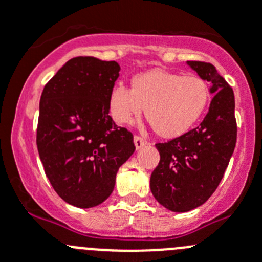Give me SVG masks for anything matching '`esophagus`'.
<instances>
[{
  "mask_svg": "<svg viewBox=\"0 0 262 262\" xmlns=\"http://www.w3.org/2000/svg\"><path fill=\"white\" fill-rule=\"evenodd\" d=\"M146 143H147V140H145L143 137L134 136V145H136L137 148L142 147V146H145Z\"/></svg>",
  "mask_w": 262,
  "mask_h": 262,
  "instance_id": "obj_1",
  "label": "esophagus"
}]
</instances>
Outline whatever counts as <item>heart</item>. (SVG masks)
Segmentation results:
<instances>
[{
  "mask_svg": "<svg viewBox=\"0 0 262 262\" xmlns=\"http://www.w3.org/2000/svg\"><path fill=\"white\" fill-rule=\"evenodd\" d=\"M210 102L209 84L200 75L150 70L136 75L132 89L116 84L108 100L110 115L119 125H130L146 111L159 136L172 138L187 133Z\"/></svg>",
  "mask_w": 262,
  "mask_h": 262,
  "instance_id": "obj_1",
  "label": "heart"
}]
</instances>
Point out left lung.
<instances>
[{"label":"left lung","instance_id":"8db88e82","mask_svg":"<svg viewBox=\"0 0 262 262\" xmlns=\"http://www.w3.org/2000/svg\"><path fill=\"white\" fill-rule=\"evenodd\" d=\"M214 94L209 112L197 128L157 143L160 160L150 178V189L160 205L176 213L199 207L215 192L236 145L232 87L204 61H188Z\"/></svg>","mask_w":262,"mask_h":262}]
</instances>
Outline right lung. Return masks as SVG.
<instances>
[{
	"mask_svg": "<svg viewBox=\"0 0 262 262\" xmlns=\"http://www.w3.org/2000/svg\"><path fill=\"white\" fill-rule=\"evenodd\" d=\"M116 61L79 56L44 86L36 145L52 187L65 202L93 207L108 199L116 173L136 150L133 134L108 115Z\"/></svg>",
	"mask_w": 262,
	"mask_h": 262,
	"instance_id": "1",
	"label": "right lung"
}]
</instances>
